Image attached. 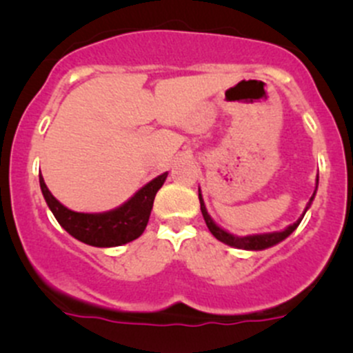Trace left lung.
<instances>
[{
	"mask_svg": "<svg viewBox=\"0 0 353 353\" xmlns=\"http://www.w3.org/2000/svg\"><path fill=\"white\" fill-rule=\"evenodd\" d=\"M316 190H318V179H316ZM314 194L316 191L312 193L311 199H309L307 206H305V210L311 206V201L314 199ZM199 196V205H201V213H203V219H205L206 222V227L210 229V232L213 234V236L216 237L219 241H222V243L229 244V245H234V248H239V249H249V251H261V249H266V248H272V245L282 243L283 239H287L288 236H290L292 232H294L295 229L299 227V223H301V220L304 219V215L301 216V219L297 220V222H294L292 225H288L285 230H282V232H268V234H256V236H245V237H237L234 236V234H229L227 230L220 229L219 225H216L215 222H213L212 219H210L208 212H206L205 208V203H203V198H201V193L198 194ZM305 213V212H304Z\"/></svg>",
	"mask_w": 353,
	"mask_h": 353,
	"instance_id": "1",
	"label": "left lung"
}]
</instances>
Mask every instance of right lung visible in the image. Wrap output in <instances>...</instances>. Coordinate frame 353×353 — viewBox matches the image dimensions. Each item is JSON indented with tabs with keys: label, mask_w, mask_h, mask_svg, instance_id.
I'll return each mask as SVG.
<instances>
[{
	"label": "right lung",
	"mask_w": 353,
	"mask_h": 353,
	"mask_svg": "<svg viewBox=\"0 0 353 353\" xmlns=\"http://www.w3.org/2000/svg\"><path fill=\"white\" fill-rule=\"evenodd\" d=\"M165 177L167 172H163L162 176L155 177L147 186L141 188L119 208L104 213L73 212L52 196L42 176L39 177V183L52 215L70 236L95 248H112V245L131 243L143 234L150 219L155 194L162 188Z\"/></svg>",
	"instance_id": "1"
}]
</instances>
